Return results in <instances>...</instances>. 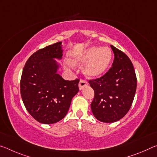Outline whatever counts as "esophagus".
Masks as SVG:
<instances>
[{
  "instance_id": "esophagus-1",
  "label": "esophagus",
  "mask_w": 157,
  "mask_h": 157,
  "mask_svg": "<svg viewBox=\"0 0 157 157\" xmlns=\"http://www.w3.org/2000/svg\"><path fill=\"white\" fill-rule=\"evenodd\" d=\"M87 85H88V83H87L86 81L83 80V79H80V81H79V90L83 89L84 87L87 86Z\"/></svg>"
}]
</instances>
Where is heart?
Returning <instances> with one entry per match:
<instances>
[{
  "label": "heart",
  "instance_id": "obj_1",
  "mask_svg": "<svg viewBox=\"0 0 157 157\" xmlns=\"http://www.w3.org/2000/svg\"><path fill=\"white\" fill-rule=\"evenodd\" d=\"M112 53L108 47L92 46L75 55L71 62L75 65H83L85 76L89 78H99L105 73L110 64Z\"/></svg>",
  "mask_w": 157,
  "mask_h": 157
}]
</instances>
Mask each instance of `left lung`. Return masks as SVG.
Returning a JSON list of instances; mask_svg holds the SVG:
<instances>
[{
    "instance_id": "obj_1",
    "label": "left lung",
    "mask_w": 157,
    "mask_h": 157,
    "mask_svg": "<svg viewBox=\"0 0 157 157\" xmlns=\"http://www.w3.org/2000/svg\"><path fill=\"white\" fill-rule=\"evenodd\" d=\"M114 60L108 72L89 80L95 96L91 108L95 118L103 123H114L126 115L134 100L137 80L129 58L111 45Z\"/></svg>"
}]
</instances>
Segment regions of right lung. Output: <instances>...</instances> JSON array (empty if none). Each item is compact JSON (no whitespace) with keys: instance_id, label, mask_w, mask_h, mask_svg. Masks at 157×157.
I'll return each mask as SVG.
<instances>
[{"instance_id":"1","label":"right lung","mask_w":157,"mask_h":157,"mask_svg":"<svg viewBox=\"0 0 157 157\" xmlns=\"http://www.w3.org/2000/svg\"><path fill=\"white\" fill-rule=\"evenodd\" d=\"M62 42L37 50L23 68L21 95L26 109L39 123L53 124L66 116L73 98L79 91L78 79L65 80L59 73Z\"/></svg>"}]
</instances>
